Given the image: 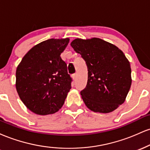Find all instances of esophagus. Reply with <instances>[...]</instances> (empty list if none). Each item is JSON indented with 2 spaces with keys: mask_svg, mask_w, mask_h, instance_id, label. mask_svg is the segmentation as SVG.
<instances>
[{
  "mask_svg": "<svg viewBox=\"0 0 150 150\" xmlns=\"http://www.w3.org/2000/svg\"><path fill=\"white\" fill-rule=\"evenodd\" d=\"M72 77H73V79L74 80H76V78H77V75H76V74H73V75H72Z\"/></svg>",
  "mask_w": 150,
  "mask_h": 150,
  "instance_id": "esophagus-1",
  "label": "esophagus"
}]
</instances>
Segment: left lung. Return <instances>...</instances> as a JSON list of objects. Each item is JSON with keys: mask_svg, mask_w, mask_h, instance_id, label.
<instances>
[{"mask_svg": "<svg viewBox=\"0 0 150 150\" xmlns=\"http://www.w3.org/2000/svg\"><path fill=\"white\" fill-rule=\"evenodd\" d=\"M70 46L85 60L88 69L85 89L80 92L86 106L108 113L126 99L132 83L130 62L114 44L99 38H77Z\"/></svg>", "mask_w": 150, "mask_h": 150, "instance_id": "left-lung-1", "label": "left lung"}]
</instances>
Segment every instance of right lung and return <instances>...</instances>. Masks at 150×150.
Here are the masks:
<instances>
[{"instance_id": "obj_1", "label": "right lung", "mask_w": 150, "mask_h": 150, "mask_svg": "<svg viewBox=\"0 0 150 150\" xmlns=\"http://www.w3.org/2000/svg\"><path fill=\"white\" fill-rule=\"evenodd\" d=\"M69 38L50 39L31 49L16 70L17 92L26 107L37 115L61 109L71 89V77L61 58Z\"/></svg>"}]
</instances>
